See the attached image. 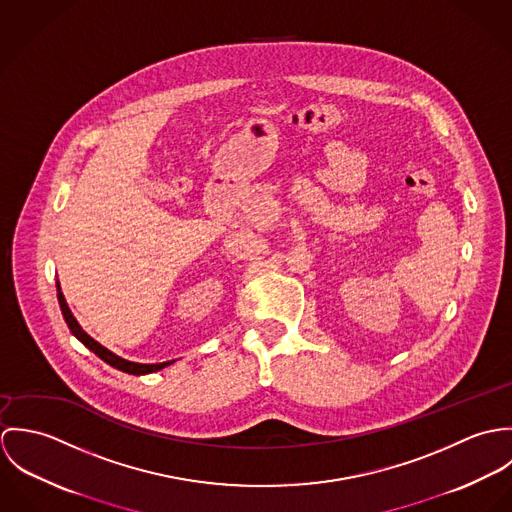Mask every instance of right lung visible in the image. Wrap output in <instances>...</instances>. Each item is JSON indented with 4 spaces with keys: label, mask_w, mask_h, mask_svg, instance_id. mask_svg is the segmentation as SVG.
<instances>
[{
    "label": "right lung",
    "mask_w": 512,
    "mask_h": 512,
    "mask_svg": "<svg viewBox=\"0 0 512 512\" xmlns=\"http://www.w3.org/2000/svg\"><path fill=\"white\" fill-rule=\"evenodd\" d=\"M57 297H59V305H61L63 317H65V321H67L71 333H73L74 337H76L86 349H90L96 357H100L106 365L114 366V368H118V370H122V372L134 374V376H142V374H151V372H157V370H161V368L175 363V361H167V363L144 365V363H134V361H128V359L118 357L116 353H112L110 349H106V347H102L98 341H94V339L78 325V321H76V317H74L73 311H71V307H69V303H67V299H65V295L61 292L59 280H57Z\"/></svg>",
    "instance_id": "obj_1"
}]
</instances>
